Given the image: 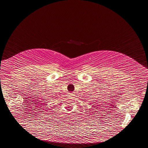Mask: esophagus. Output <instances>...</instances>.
<instances>
[{
  "mask_svg": "<svg viewBox=\"0 0 148 148\" xmlns=\"http://www.w3.org/2000/svg\"><path fill=\"white\" fill-rule=\"evenodd\" d=\"M69 95L70 97L72 96V95H73V94H72V93H69Z\"/></svg>",
  "mask_w": 148,
  "mask_h": 148,
  "instance_id": "esophagus-1",
  "label": "esophagus"
}]
</instances>
